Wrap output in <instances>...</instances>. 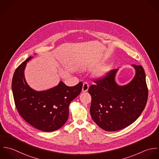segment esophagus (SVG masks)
Returning a JSON list of instances; mask_svg holds the SVG:
<instances>
[{"instance_id": "esophagus-1", "label": "esophagus", "mask_w": 159, "mask_h": 159, "mask_svg": "<svg viewBox=\"0 0 159 159\" xmlns=\"http://www.w3.org/2000/svg\"><path fill=\"white\" fill-rule=\"evenodd\" d=\"M89 88V85L88 84V83L87 82H84L83 84V87H82V92H87Z\"/></svg>"}]
</instances>
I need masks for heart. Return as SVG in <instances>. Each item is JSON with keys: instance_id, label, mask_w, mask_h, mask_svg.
<instances>
[{"instance_id": "b5f03b06", "label": "heart", "mask_w": 159, "mask_h": 159, "mask_svg": "<svg viewBox=\"0 0 159 159\" xmlns=\"http://www.w3.org/2000/svg\"><path fill=\"white\" fill-rule=\"evenodd\" d=\"M107 72V69H102L101 70H100L98 73H97V75L98 76H103L105 74V73Z\"/></svg>"}]
</instances>
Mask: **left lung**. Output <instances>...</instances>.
I'll return each instance as SVG.
<instances>
[{
    "instance_id": "8db88e82",
    "label": "left lung",
    "mask_w": 159,
    "mask_h": 159,
    "mask_svg": "<svg viewBox=\"0 0 159 159\" xmlns=\"http://www.w3.org/2000/svg\"><path fill=\"white\" fill-rule=\"evenodd\" d=\"M132 66L136 75L128 84L120 86L116 84L118 69H114L94 80L95 84L89 89L92 97L91 116L105 131H118L129 126L145 108L148 98L146 74L141 66Z\"/></svg>"
}]
</instances>
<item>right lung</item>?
Segmentation results:
<instances>
[{
    "label": "right lung",
    "mask_w": 159,
    "mask_h": 159,
    "mask_svg": "<svg viewBox=\"0 0 159 159\" xmlns=\"http://www.w3.org/2000/svg\"><path fill=\"white\" fill-rule=\"evenodd\" d=\"M29 57L15 70L11 82L16 108L20 116L35 128L51 132L61 128L69 117V106L81 92L83 84L74 87L59 84L44 91H35L27 84L24 70Z\"/></svg>",
    "instance_id": "add662e5"
}]
</instances>
